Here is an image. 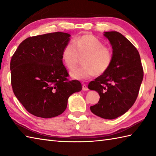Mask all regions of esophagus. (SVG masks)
Masks as SVG:
<instances>
[{
	"label": "esophagus",
	"instance_id": "esophagus-1",
	"mask_svg": "<svg viewBox=\"0 0 156 156\" xmlns=\"http://www.w3.org/2000/svg\"><path fill=\"white\" fill-rule=\"evenodd\" d=\"M82 90H84V91H87V90H88V87H87V84H82Z\"/></svg>",
	"mask_w": 156,
	"mask_h": 156
}]
</instances>
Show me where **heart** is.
Wrapping results in <instances>:
<instances>
[{
    "label": "heart",
    "mask_w": 156,
    "mask_h": 156,
    "mask_svg": "<svg viewBox=\"0 0 156 156\" xmlns=\"http://www.w3.org/2000/svg\"><path fill=\"white\" fill-rule=\"evenodd\" d=\"M84 55V66L74 69L70 73L72 77L77 80L90 78L94 74H102L111 65V49L92 35H82L76 38L74 43L66 44L62 51V59L66 67L72 69L77 65L79 57Z\"/></svg>",
    "instance_id": "obj_1"
}]
</instances>
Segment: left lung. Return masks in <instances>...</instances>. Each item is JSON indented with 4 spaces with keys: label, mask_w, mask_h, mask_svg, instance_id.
Wrapping results in <instances>:
<instances>
[{
    "label": "left lung",
    "mask_w": 156,
    "mask_h": 156,
    "mask_svg": "<svg viewBox=\"0 0 156 156\" xmlns=\"http://www.w3.org/2000/svg\"><path fill=\"white\" fill-rule=\"evenodd\" d=\"M112 48V60L108 70L88 84L100 95L90 111L102 119H114L125 114L135 103L144 69L136 48L120 33H104Z\"/></svg>",
    "instance_id": "8db88e82"
}]
</instances>
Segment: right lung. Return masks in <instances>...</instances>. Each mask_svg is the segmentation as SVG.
<instances>
[{
    "instance_id": "add662e5",
    "label": "right lung",
    "mask_w": 156,
    "mask_h": 156,
    "mask_svg": "<svg viewBox=\"0 0 156 156\" xmlns=\"http://www.w3.org/2000/svg\"><path fill=\"white\" fill-rule=\"evenodd\" d=\"M70 35L50 33L23 41L11 60V85L15 97L29 113L41 118L61 115L68 99L82 90L76 80H69L62 51Z\"/></svg>"
}]
</instances>
